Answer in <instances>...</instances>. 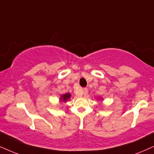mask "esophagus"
Instances as JSON below:
<instances>
[{
  "label": "esophagus",
  "instance_id": "34e87169",
  "mask_svg": "<svg viewBox=\"0 0 154 154\" xmlns=\"http://www.w3.org/2000/svg\"><path fill=\"white\" fill-rule=\"evenodd\" d=\"M88 94V89L87 88H84L82 89V92L80 95H87Z\"/></svg>",
  "mask_w": 154,
  "mask_h": 154
}]
</instances>
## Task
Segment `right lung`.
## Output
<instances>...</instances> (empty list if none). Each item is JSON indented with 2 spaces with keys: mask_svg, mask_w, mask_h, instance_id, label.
<instances>
[{
  "mask_svg": "<svg viewBox=\"0 0 154 154\" xmlns=\"http://www.w3.org/2000/svg\"><path fill=\"white\" fill-rule=\"evenodd\" d=\"M70 96H71L70 94H69V93L63 94V95H62V96H60V101H62L63 102H66L67 100L69 99Z\"/></svg>",
  "mask_w": 154,
  "mask_h": 154,
  "instance_id": "obj_1",
  "label": "right lung"
}]
</instances>
